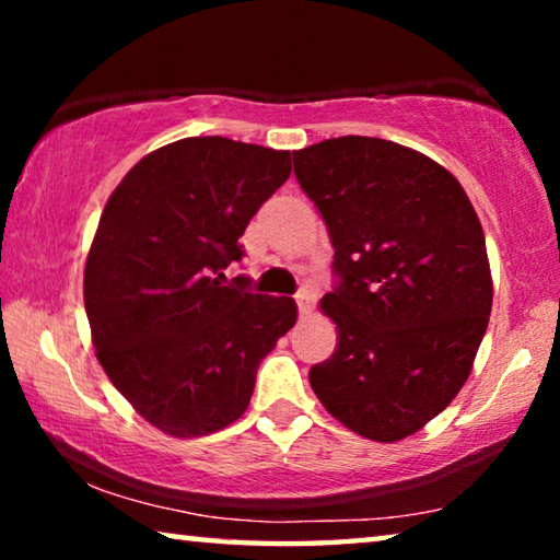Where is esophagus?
<instances>
[{
    "label": "esophagus",
    "mask_w": 560,
    "mask_h": 560,
    "mask_svg": "<svg viewBox=\"0 0 560 560\" xmlns=\"http://www.w3.org/2000/svg\"><path fill=\"white\" fill-rule=\"evenodd\" d=\"M296 303H299V314H301V316L311 314V311H314V306H316V291L311 289V287H303V289L296 293Z\"/></svg>",
    "instance_id": "obj_1"
}]
</instances>
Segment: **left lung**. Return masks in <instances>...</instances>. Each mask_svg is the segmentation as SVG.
<instances>
[{"instance_id":"obj_1","label":"left lung","mask_w":560,"mask_h":560,"mask_svg":"<svg viewBox=\"0 0 560 560\" xmlns=\"http://www.w3.org/2000/svg\"><path fill=\"white\" fill-rule=\"evenodd\" d=\"M293 173L336 249L338 287L320 311L338 346L311 368V387L360 438H410L457 397L487 334L479 217L450 170L383 138L293 150Z\"/></svg>"}]
</instances>
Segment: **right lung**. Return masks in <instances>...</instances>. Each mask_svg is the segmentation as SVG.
Returning a JSON list of instances; mask_svg holds the SVG:
<instances>
[{
    "mask_svg": "<svg viewBox=\"0 0 560 560\" xmlns=\"http://www.w3.org/2000/svg\"><path fill=\"white\" fill-rule=\"evenodd\" d=\"M291 175L289 150L210 136L145 155L113 189L93 236L83 303L103 371L170 438L244 415L261 358L296 324L287 296L224 287L240 236Z\"/></svg>",
    "mask_w": 560,
    "mask_h": 560,
    "instance_id": "obj_1",
    "label": "right lung"
}]
</instances>
